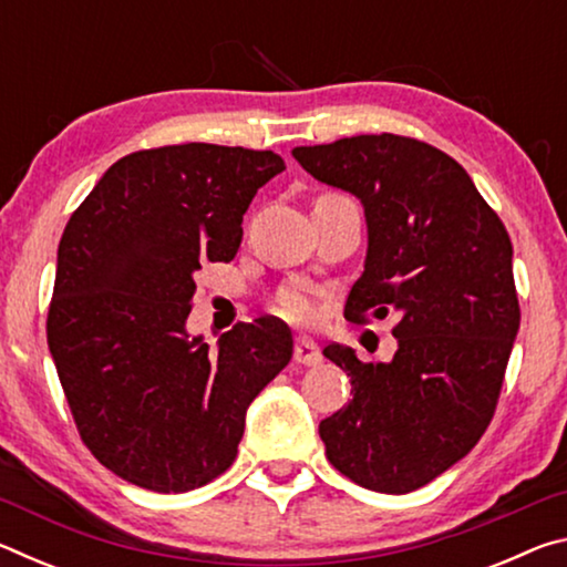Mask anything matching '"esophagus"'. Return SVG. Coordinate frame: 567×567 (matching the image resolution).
<instances>
[{
  "mask_svg": "<svg viewBox=\"0 0 567 567\" xmlns=\"http://www.w3.org/2000/svg\"><path fill=\"white\" fill-rule=\"evenodd\" d=\"M295 362L300 364H320L322 362V352L318 344L307 338H297L295 342Z\"/></svg>",
  "mask_w": 567,
  "mask_h": 567,
  "instance_id": "1",
  "label": "esophagus"
}]
</instances>
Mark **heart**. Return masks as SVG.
Instances as JSON below:
<instances>
[{"label":"heart","instance_id":"b5f03b06","mask_svg":"<svg viewBox=\"0 0 567 567\" xmlns=\"http://www.w3.org/2000/svg\"><path fill=\"white\" fill-rule=\"evenodd\" d=\"M277 310H280L287 320L307 322L315 318V300L310 290H305L302 285H290L277 295Z\"/></svg>","mask_w":567,"mask_h":567}]
</instances>
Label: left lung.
I'll return each instance as SVG.
<instances>
[{"label":"left lung","instance_id":"obj_1","mask_svg":"<svg viewBox=\"0 0 567 567\" xmlns=\"http://www.w3.org/2000/svg\"><path fill=\"white\" fill-rule=\"evenodd\" d=\"M292 157L364 207L368 257L344 318L398 315L390 362L322 350L352 385L320 422L328 460L368 491L412 493L463 460L495 415L520 328L513 243L467 172L427 142L358 134Z\"/></svg>","mask_w":567,"mask_h":567}]
</instances>
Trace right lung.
Returning a JSON list of instances; mask_svg holds the SVG:
<instances>
[{
    "label": "right lung",
    "mask_w": 567,
    "mask_h": 567,
    "mask_svg": "<svg viewBox=\"0 0 567 567\" xmlns=\"http://www.w3.org/2000/svg\"><path fill=\"white\" fill-rule=\"evenodd\" d=\"M280 155L189 142L104 172L56 252L47 342L82 443L132 485L187 493L235 463L249 402L292 358L275 318L189 338L195 272L229 262Z\"/></svg>",
    "instance_id": "add662e5"
}]
</instances>
